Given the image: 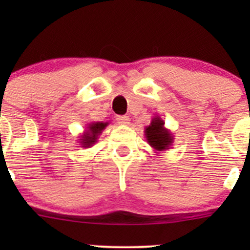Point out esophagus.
Returning a JSON list of instances; mask_svg holds the SVG:
<instances>
[{
    "label": "esophagus",
    "mask_w": 250,
    "mask_h": 250,
    "mask_svg": "<svg viewBox=\"0 0 250 250\" xmlns=\"http://www.w3.org/2000/svg\"><path fill=\"white\" fill-rule=\"evenodd\" d=\"M129 117L128 116H117V122L120 123V125H129Z\"/></svg>",
    "instance_id": "obj_1"
}]
</instances>
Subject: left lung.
I'll return each mask as SVG.
<instances>
[{
    "label": "left lung",
    "mask_w": 250,
    "mask_h": 250,
    "mask_svg": "<svg viewBox=\"0 0 250 250\" xmlns=\"http://www.w3.org/2000/svg\"><path fill=\"white\" fill-rule=\"evenodd\" d=\"M144 133L148 145L155 151L169 150L174 143V135L165 127V121L160 116L152 117L151 123L146 125Z\"/></svg>",
    "instance_id": "obj_1"
}]
</instances>
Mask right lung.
<instances>
[{
  "label": "right lung",
  "instance_id": "obj_1",
  "mask_svg": "<svg viewBox=\"0 0 250 250\" xmlns=\"http://www.w3.org/2000/svg\"><path fill=\"white\" fill-rule=\"evenodd\" d=\"M109 125V122H90L85 125V129L80 135V145L82 147H92L98 139L103 130Z\"/></svg>",
  "mask_w": 250,
  "mask_h": 250
}]
</instances>
